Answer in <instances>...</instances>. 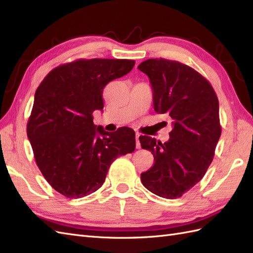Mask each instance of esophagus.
<instances>
[{
  "label": "esophagus",
  "instance_id": "obj_1",
  "mask_svg": "<svg viewBox=\"0 0 253 253\" xmlns=\"http://www.w3.org/2000/svg\"><path fill=\"white\" fill-rule=\"evenodd\" d=\"M139 136H141V134L136 133L135 134V139H136V148H141V143H139Z\"/></svg>",
  "mask_w": 253,
  "mask_h": 253
}]
</instances>
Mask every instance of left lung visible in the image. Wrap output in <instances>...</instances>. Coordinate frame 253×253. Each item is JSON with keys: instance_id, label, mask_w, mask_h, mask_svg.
<instances>
[{"instance_id": "8db88e82", "label": "left lung", "mask_w": 253, "mask_h": 253, "mask_svg": "<svg viewBox=\"0 0 253 253\" xmlns=\"http://www.w3.org/2000/svg\"><path fill=\"white\" fill-rule=\"evenodd\" d=\"M137 68L149 78L156 112L173 120L166 143L139 136L155 161L141 174L142 183L159 197L175 199L194 187L211 165L221 136L218 100L210 83L187 65L160 58L145 60Z\"/></svg>"}]
</instances>
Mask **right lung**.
<instances>
[{"instance_id": "1", "label": "right lung", "mask_w": 253, "mask_h": 253, "mask_svg": "<svg viewBox=\"0 0 253 253\" xmlns=\"http://www.w3.org/2000/svg\"><path fill=\"white\" fill-rule=\"evenodd\" d=\"M130 59H80L59 66L37 88L27 135L39 169L55 190L81 198L102 186L117 157L133 153L135 132L95 126L106 84L130 72Z\"/></svg>"}]
</instances>
